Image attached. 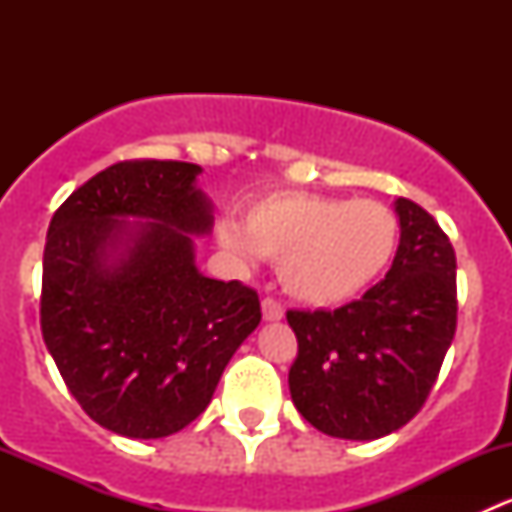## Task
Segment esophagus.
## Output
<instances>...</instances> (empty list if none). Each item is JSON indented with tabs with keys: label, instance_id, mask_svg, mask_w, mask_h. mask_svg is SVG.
Here are the masks:
<instances>
[{
	"label": "esophagus",
	"instance_id": "1",
	"mask_svg": "<svg viewBox=\"0 0 512 512\" xmlns=\"http://www.w3.org/2000/svg\"><path fill=\"white\" fill-rule=\"evenodd\" d=\"M262 317H265V322H280L285 317V309H282V304L277 299L265 297L262 299Z\"/></svg>",
	"mask_w": 512,
	"mask_h": 512
}]
</instances>
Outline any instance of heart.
<instances>
[{"label":"heart","mask_w":512,"mask_h":512,"mask_svg":"<svg viewBox=\"0 0 512 512\" xmlns=\"http://www.w3.org/2000/svg\"><path fill=\"white\" fill-rule=\"evenodd\" d=\"M220 225L230 250L277 262L282 285L312 307H334L366 292L399 247V220L374 200L275 193L257 200L245 223Z\"/></svg>","instance_id":"heart-1"}]
</instances>
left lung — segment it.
Masks as SVG:
<instances>
[{
    "mask_svg": "<svg viewBox=\"0 0 512 512\" xmlns=\"http://www.w3.org/2000/svg\"><path fill=\"white\" fill-rule=\"evenodd\" d=\"M399 250L384 280L327 312L289 309L299 352L289 394L317 431L389 436L421 411L456 334V252L436 220L396 198Z\"/></svg>",
    "mask_w": 512,
    "mask_h": 512,
    "instance_id": "obj_1",
    "label": "left lung"
}]
</instances>
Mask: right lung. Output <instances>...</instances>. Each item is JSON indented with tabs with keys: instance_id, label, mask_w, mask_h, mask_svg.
<instances>
[{
	"instance_id": "add662e5",
	"label": "right lung",
	"mask_w": 512,
	"mask_h": 512,
	"mask_svg": "<svg viewBox=\"0 0 512 512\" xmlns=\"http://www.w3.org/2000/svg\"><path fill=\"white\" fill-rule=\"evenodd\" d=\"M200 173L180 160L116 163L46 232V349L81 409L118 436L163 438L195 421L262 319L255 289L195 265L192 235L213 230Z\"/></svg>"
}]
</instances>
